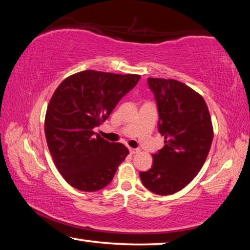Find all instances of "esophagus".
<instances>
[{"mask_svg":"<svg viewBox=\"0 0 250 250\" xmlns=\"http://www.w3.org/2000/svg\"><path fill=\"white\" fill-rule=\"evenodd\" d=\"M129 151H130L131 154H137V153H139V152H140V150H139V149H133V147H129Z\"/></svg>","mask_w":250,"mask_h":250,"instance_id":"esophagus-1","label":"esophagus"}]
</instances>
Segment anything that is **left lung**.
<instances>
[{
    "label": "left lung",
    "instance_id": "left-lung-1",
    "mask_svg": "<svg viewBox=\"0 0 250 250\" xmlns=\"http://www.w3.org/2000/svg\"><path fill=\"white\" fill-rule=\"evenodd\" d=\"M159 110L164 146L153 166L140 173L142 184L159 195L184 188L204 166L213 141V125L203 97L175 79L147 78Z\"/></svg>",
    "mask_w": 250,
    "mask_h": 250
}]
</instances>
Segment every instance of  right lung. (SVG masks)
<instances>
[{"label": "right lung", "instance_id": "add662e5", "mask_svg": "<svg viewBox=\"0 0 250 250\" xmlns=\"http://www.w3.org/2000/svg\"><path fill=\"white\" fill-rule=\"evenodd\" d=\"M139 75L83 70L62 80L49 100L45 137L57 170L73 188L96 192L112 181L129 150L94 132Z\"/></svg>", "mask_w": 250, "mask_h": 250}]
</instances>
